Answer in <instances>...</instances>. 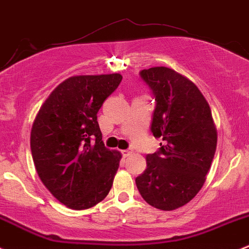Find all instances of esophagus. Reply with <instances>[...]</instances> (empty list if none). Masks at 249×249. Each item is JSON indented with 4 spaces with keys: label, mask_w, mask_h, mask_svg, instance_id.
Segmentation results:
<instances>
[{
    "label": "esophagus",
    "mask_w": 249,
    "mask_h": 249,
    "mask_svg": "<svg viewBox=\"0 0 249 249\" xmlns=\"http://www.w3.org/2000/svg\"><path fill=\"white\" fill-rule=\"evenodd\" d=\"M132 152H133L132 149H127V150H123L122 154H123V156H124V157H129L130 155H132Z\"/></svg>",
    "instance_id": "1"
}]
</instances>
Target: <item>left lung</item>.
I'll use <instances>...</instances> for the list:
<instances>
[{"label": "left lung", "mask_w": 249, "mask_h": 249, "mask_svg": "<svg viewBox=\"0 0 249 249\" xmlns=\"http://www.w3.org/2000/svg\"><path fill=\"white\" fill-rule=\"evenodd\" d=\"M139 74L156 100L151 132L163 143L146 156V169L136 185L150 206L175 210L203 187L216 151V127L208 102L184 75L163 66Z\"/></svg>", "instance_id": "1"}]
</instances>
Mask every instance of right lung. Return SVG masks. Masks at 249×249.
Listing matches in <instances>:
<instances>
[{"label": "right lung", "instance_id": "1", "mask_svg": "<svg viewBox=\"0 0 249 249\" xmlns=\"http://www.w3.org/2000/svg\"><path fill=\"white\" fill-rule=\"evenodd\" d=\"M122 79L119 73L71 76L49 94L33 123L35 169L68 208L89 209L110 193L122 155L104 145L97 113Z\"/></svg>", "mask_w": 249, "mask_h": 249}]
</instances>
